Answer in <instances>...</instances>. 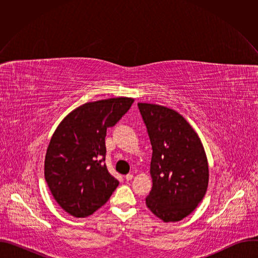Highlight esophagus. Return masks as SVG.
I'll return each instance as SVG.
<instances>
[{
  "instance_id": "obj_1",
  "label": "esophagus",
  "mask_w": 258,
  "mask_h": 258,
  "mask_svg": "<svg viewBox=\"0 0 258 258\" xmlns=\"http://www.w3.org/2000/svg\"><path fill=\"white\" fill-rule=\"evenodd\" d=\"M133 177H134V175H133L132 173H128V174H126V175H125V180H126V181L132 180V179H133Z\"/></svg>"
}]
</instances>
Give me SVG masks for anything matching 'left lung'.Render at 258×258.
<instances>
[{
  "instance_id": "left-lung-1",
  "label": "left lung",
  "mask_w": 258,
  "mask_h": 258,
  "mask_svg": "<svg viewBox=\"0 0 258 258\" xmlns=\"http://www.w3.org/2000/svg\"><path fill=\"white\" fill-rule=\"evenodd\" d=\"M147 127L153 186L146 205L165 223L188 216L208 186V163L202 143L180 114L164 106L138 103Z\"/></svg>"
}]
</instances>
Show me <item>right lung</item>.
<instances>
[{"instance_id": "obj_1", "label": "right lung", "mask_w": 258, "mask_h": 258, "mask_svg": "<svg viewBox=\"0 0 258 258\" xmlns=\"http://www.w3.org/2000/svg\"><path fill=\"white\" fill-rule=\"evenodd\" d=\"M134 99L86 103L55 131L46 153L45 178L56 202L69 214L86 217L103 206L119 181L108 172L105 137L128 111Z\"/></svg>"}]
</instances>
